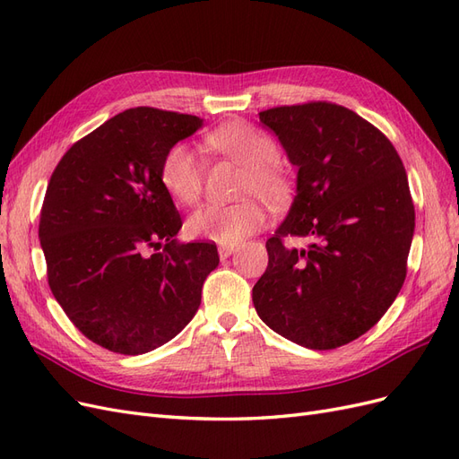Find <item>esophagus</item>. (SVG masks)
Returning <instances> with one entry per match:
<instances>
[{"label":"esophagus","mask_w":459,"mask_h":459,"mask_svg":"<svg viewBox=\"0 0 459 459\" xmlns=\"http://www.w3.org/2000/svg\"><path fill=\"white\" fill-rule=\"evenodd\" d=\"M233 251H235V247H230V245H220L218 247V255H220L221 260H226Z\"/></svg>","instance_id":"34e87169"}]
</instances>
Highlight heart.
<instances>
[{"mask_svg":"<svg viewBox=\"0 0 459 459\" xmlns=\"http://www.w3.org/2000/svg\"><path fill=\"white\" fill-rule=\"evenodd\" d=\"M204 143L220 155L245 166L243 195H258L270 206H281L290 197L293 184L281 169L280 149L268 134L251 124L231 120L204 135ZM160 182L170 197L191 206L201 199L204 184V160L197 151L176 143L164 152L160 162ZM266 224V212L258 199L247 197L233 204H206L193 212L186 230L195 239L220 245H239L248 235Z\"/></svg>","mask_w":459,"mask_h":459,"instance_id":"1","label":"heart"}]
</instances>
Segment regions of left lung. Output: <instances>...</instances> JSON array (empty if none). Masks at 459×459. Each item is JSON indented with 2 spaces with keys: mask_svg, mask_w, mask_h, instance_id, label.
<instances>
[{
  "mask_svg": "<svg viewBox=\"0 0 459 459\" xmlns=\"http://www.w3.org/2000/svg\"><path fill=\"white\" fill-rule=\"evenodd\" d=\"M260 122L299 178L289 216L266 241L255 308L289 341L337 349L377 324L404 285L415 228L404 164L379 128L337 103L273 107ZM289 237L309 247H287Z\"/></svg>",
  "mask_w": 459,
  "mask_h": 459,
  "instance_id": "left-lung-1",
  "label": "left lung"
}]
</instances>
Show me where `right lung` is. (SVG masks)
I'll return each instance as SVG.
<instances>
[{
  "label": "right lung",
  "instance_id": "add662e5",
  "mask_svg": "<svg viewBox=\"0 0 459 459\" xmlns=\"http://www.w3.org/2000/svg\"><path fill=\"white\" fill-rule=\"evenodd\" d=\"M201 122L128 108L78 140L51 174L38 231L48 283L82 335L110 352L137 356L174 339L220 262L211 241L174 239L182 216L160 182L164 152Z\"/></svg>",
  "mask_w": 459,
  "mask_h": 459
}]
</instances>
